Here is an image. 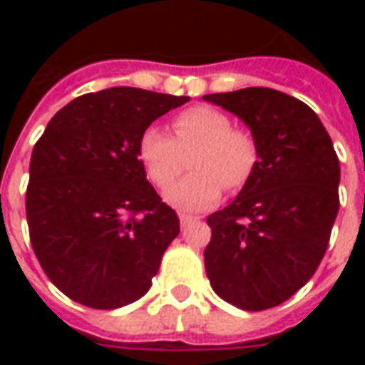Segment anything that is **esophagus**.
<instances>
[{"mask_svg": "<svg viewBox=\"0 0 365 365\" xmlns=\"http://www.w3.org/2000/svg\"><path fill=\"white\" fill-rule=\"evenodd\" d=\"M193 221H195V217H193V215L180 213V222H182V227H185V225H190V222Z\"/></svg>", "mask_w": 365, "mask_h": 365, "instance_id": "34e87169", "label": "esophagus"}]
</instances>
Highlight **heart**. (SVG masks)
I'll return each mask as SVG.
<instances>
[{"label": "heart", "mask_w": 365, "mask_h": 365, "mask_svg": "<svg viewBox=\"0 0 365 365\" xmlns=\"http://www.w3.org/2000/svg\"><path fill=\"white\" fill-rule=\"evenodd\" d=\"M174 138L148 127L138 140V160L156 187L164 190L183 170L191 174L164 193L168 205L180 211H203L221 199L225 187H245L258 164V144L250 130L232 127L229 115L211 105H193L172 120Z\"/></svg>", "instance_id": "heart-1"}]
</instances>
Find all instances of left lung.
Instances as JSON below:
<instances>
[{
	"mask_svg": "<svg viewBox=\"0 0 365 365\" xmlns=\"http://www.w3.org/2000/svg\"><path fill=\"white\" fill-rule=\"evenodd\" d=\"M252 130L258 164L237 199L209 215L205 272L221 299L264 311L297 293L319 268L338 215L340 164L317 113L283 91L203 96Z\"/></svg>",
	"mask_w": 365,
	"mask_h": 365,
	"instance_id": "1",
	"label": "left lung"
}]
</instances>
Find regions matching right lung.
Masks as SVG:
<instances>
[{"instance_id": "obj_1", "label": "right lung", "mask_w": 365, "mask_h": 365, "mask_svg": "<svg viewBox=\"0 0 365 365\" xmlns=\"http://www.w3.org/2000/svg\"><path fill=\"white\" fill-rule=\"evenodd\" d=\"M190 101L138 88L76 97L36 140L25 207L36 258L64 295L119 309L150 289L180 219L138 160L152 120Z\"/></svg>"}]
</instances>
